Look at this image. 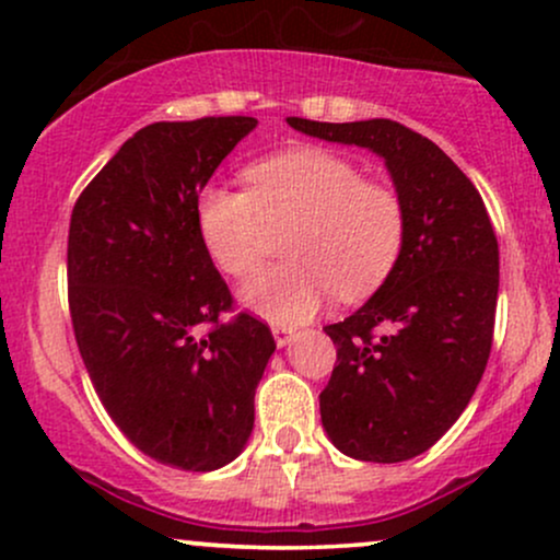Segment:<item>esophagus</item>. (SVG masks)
Masks as SVG:
<instances>
[{
    "instance_id": "esophagus-1",
    "label": "esophagus",
    "mask_w": 560,
    "mask_h": 560,
    "mask_svg": "<svg viewBox=\"0 0 560 560\" xmlns=\"http://www.w3.org/2000/svg\"><path fill=\"white\" fill-rule=\"evenodd\" d=\"M294 329H289V326H273V339H276V345L279 347H287L289 342H292L294 339Z\"/></svg>"
}]
</instances>
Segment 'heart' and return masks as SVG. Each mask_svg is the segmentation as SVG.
<instances>
[{
    "label": "heart",
    "instance_id": "1",
    "mask_svg": "<svg viewBox=\"0 0 560 560\" xmlns=\"http://www.w3.org/2000/svg\"><path fill=\"white\" fill-rule=\"evenodd\" d=\"M249 191L208 184L197 197L205 249L223 273H253L271 231L289 234L292 262L268 268L242 287L244 307L273 324H302L329 302L371 294L402 253L408 215L395 189L365 182L355 163L298 147L247 168Z\"/></svg>",
    "mask_w": 560,
    "mask_h": 560
}]
</instances>
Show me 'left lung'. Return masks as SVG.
Here are the masks:
<instances>
[{"label":"left lung","mask_w":560,"mask_h":560,"mask_svg":"<svg viewBox=\"0 0 560 560\" xmlns=\"http://www.w3.org/2000/svg\"><path fill=\"white\" fill-rule=\"evenodd\" d=\"M287 124L376 152L405 205L395 268L363 307L324 329L337 365L320 392V423L355 460L416 458L458 421L490 358L500 284L490 215L466 173L402 124Z\"/></svg>","instance_id":"left-lung-1"}]
</instances>
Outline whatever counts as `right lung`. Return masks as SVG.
<instances>
[{
  "instance_id": "1",
  "label": "right lung",
  "mask_w": 560,
  "mask_h": 560,
  "mask_svg": "<svg viewBox=\"0 0 560 560\" xmlns=\"http://www.w3.org/2000/svg\"><path fill=\"white\" fill-rule=\"evenodd\" d=\"M255 118L160 120L115 152L70 215L68 302L96 395L158 464L215 471L247 445L276 342L218 316L231 292L197 226V197Z\"/></svg>"
}]
</instances>
